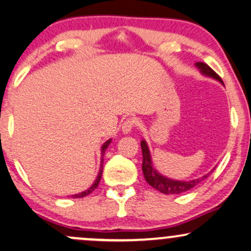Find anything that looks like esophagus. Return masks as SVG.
I'll use <instances>...</instances> for the list:
<instances>
[{"label":"esophagus","instance_id":"esophagus-1","mask_svg":"<svg viewBox=\"0 0 251 251\" xmlns=\"http://www.w3.org/2000/svg\"><path fill=\"white\" fill-rule=\"evenodd\" d=\"M135 126H136V121H135L134 119H131V117L126 119L125 122L122 123L123 134H128V132H130Z\"/></svg>","mask_w":251,"mask_h":251}]
</instances>
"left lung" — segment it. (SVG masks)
<instances>
[{
	"mask_svg": "<svg viewBox=\"0 0 251 251\" xmlns=\"http://www.w3.org/2000/svg\"><path fill=\"white\" fill-rule=\"evenodd\" d=\"M195 66L199 68L200 72H201L203 75L213 77L215 79H217V81H220L221 83H223L222 78H221L220 76L208 66V64L203 63V62H197ZM141 148H142L143 155L142 172L144 178H146V181L148 182L152 188H155L156 190H158L162 194H166V195H176V194L185 193V191L190 190L191 188H194L195 185L199 184L200 182H202L204 178H207L209 174H210L209 173L207 175L202 176V177L193 179V181H176V179H170L166 177V176H162L161 174L156 172L155 168L152 167L149 148L144 140L141 142ZM211 172H213V170H211Z\"/></svg>",
	"mask_w": 251,
	"mask_h": 251,
	"instance_id": "1",
	"label": "left lung"
}]
</instances>
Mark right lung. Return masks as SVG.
Instances as JSON below:
<instances>
[{"mask_svg": "<svg viewBox=\"0 0 251 251\" xmlns=\"http://www.w3.org/2000/svg\"><path fill=\"white\" fill-rule=\"evenodd\" d=\"M110 142H111V140H108L107 142H105L104 144H103L102 148H101V155H102L101 168H100V173H99V175H97V177H96V179H95V182H94V184L91 185V187L89 188V189H87L85 191H82V193H79V194H76V195H73L74 199H81V197H84V196L89 195L90 193H93V191L95 190L96 188H97V185H99L100 181H101V177H102V172H103V156H104L105 149L108 148V146H109V144H110Z\"/></svg>", "mask_w": 251, "mask_h": 251, "instance_id": "right-lung-1", "label": "right lung"}]
</instances>
